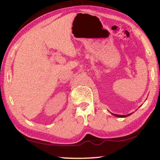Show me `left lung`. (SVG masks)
Returning <instances> with one entry per match:
<instances>
[{
    "label": "left lung",
    "instance_id": "1",
    "mask_svg": "<svg viewBox=\"0 0 160 160\" xmlns=\"http://www.w3.org/2000/svg\"><path fill=\"white\" fill-rule=\"evenodd\" d=\"M132 114V113H130V114H128V115H120L112 114V115H115V116H116V117H118V118H126V117H127V116H129V115H131Z\"/></svg>",
    "mask_w": 160,
    "mask_h": 160
}]
</instances>
